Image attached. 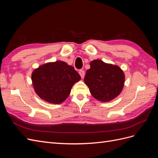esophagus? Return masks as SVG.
I'll list each match as a JSON object with an SVG mask.
<instances>
[{"label": "esophagus", "mask_w": 158, "mask_h": 158, "mask_svg": "<svg viewBox=\"0 0 158 158\" xmlns=\"http://www.w3.org/2000/svg\"><path fill=\"white\" fill-rule=\"evenodd\" d=\"M79 74L80 75L81 78H83L84 77V75H85V71L84 70H79Z\"/></svg>", "instance_id": "1"}]
</instances>
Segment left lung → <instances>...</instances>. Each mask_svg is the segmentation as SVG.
<instances>
[{
	"label": "left lung",
	"instance_id": "8db88e82",
	"mask_svg": "<svg viewBox=\"0 0 158 158\" xmlns=\"http://www.w3.org/2000/svg\"><path fill=\"white\" fill-rule=\"evenodd\" d=\"M84 80L94 98L101 102H109L121 92L125 75L117 65L94 60L90 63Z\"/></svg>",
	"mask_w": 158,
	"mask_h": 158
}]
</instances>
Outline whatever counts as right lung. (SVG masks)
<instances>
[{
  "mask_svg": "<svg viewBox=\"0 0 158 158\" xmlns=\"http://www.w3.org/2000/svg\"><path fill=\"white\" fill-rule=\"evenodd\" d=\"M80 79L73 66L60 60L40 66L31 75L36 94L47 102L55 104L63 102L73 85Z\"/></svg>",
  "mask_w": 158,
  "mask_h": 158,
  "instance_id": "right-lung-1",
  "label": "right lung"
}]
</instances>
